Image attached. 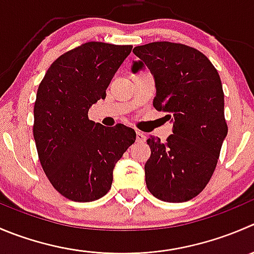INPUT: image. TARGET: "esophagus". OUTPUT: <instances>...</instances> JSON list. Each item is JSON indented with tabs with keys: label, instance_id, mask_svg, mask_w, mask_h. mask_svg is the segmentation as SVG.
I'll list each match as a JSON object with an SVG mask.
<instances>
[{
	"label": "esophagus",
	"instance_id": "34e87169",
	"mask_svg": "<svg viewBox=\"0 0 254 254\" xmlns=\"http://www.w3.org/2000/svg\"><path fill=\"white\" fill-rule=\"evenodd\" d=\"M145 139H146V136H145L144 132L141 131H136V140L139 142H144Z\"/></svg>",
	"mask_w": 254,
	"mask_h": 254
}]
</instances>
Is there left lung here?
Wrapping results in <instances>:
<instances>
[{
    "label": "left lung",
    "mask_w": 254,
    "mask_h": 254,
    "mask_svg": "<svg viewBox=\"0 0 254 254\" xmlns=\"http://www.w3.org/2000/svg\"><path fill=\"white\" fill-rule=\"evenodd\" d=\"M132 52L139 61L132 62L131 72L149 68L156 88L154 107L171 114L174 127L165 142L147 140L146 186L159 200L185 202L208 184L227 136L220 75L205 54L185 44L154 42Z\"/></svg>",
    "instance_id": "8db88e82"
}]
</instances>
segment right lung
<instances>
[{
  "label": "right lung",
  "instance_id": "1",
  "mask_svg": "<svg viewBox=\"0 0 254 254\" xmlns=\"http://www.w3.org/2000/svg\"><path fill=\"white\" fill-rule=\"evenodd\" d=\"M131 48L88 42L54 61L37 90L33 136L39 161L54 189L72 201L107 195L115 164L136 139L131 127H105L88 118Z\"/></svg>",
  "mask_w": 254,
  "mask_h": 254
}]
</instances>
